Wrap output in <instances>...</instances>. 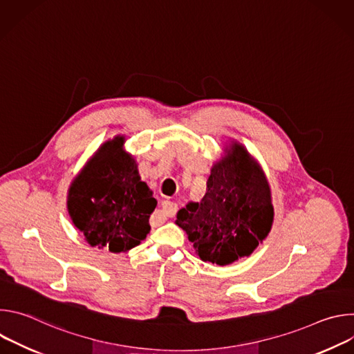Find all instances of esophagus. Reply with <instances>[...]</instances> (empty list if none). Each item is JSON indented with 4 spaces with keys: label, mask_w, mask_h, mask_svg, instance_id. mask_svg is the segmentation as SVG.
<instances>
[{
    "label": "esophagus",
    "mask_w": 354,
    "mask_h": 354,
    "mask_svg": "<svg viewBox=\"0 0 354 354\" xmlns=\"http://www.w3.org/2000/svg\"><path fill=\"white\" fill-rule=\"evenodd\" d=\"M161 212L164 213V216H168V217H174L178 212V205L174 203V201H169V200H165L162 201V209Z\"/></svg>",
    "instance_id": "esophagus-1"
}]
</instances>
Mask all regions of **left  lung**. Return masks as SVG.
Returning a JSON list of instances; mask_svg holds the SVG:
<instances>
[{"label":"left lung","mask_w":354,"mask_h":354,"mask_svg":"<svg viewBox=\"0 0 354 354\" xmlns=\"http://www.w3.org/2000/svg\"><path fill=\"white\" fill-rule=\"evenodd\" d=\"M272 223L266 178L238 144L214 164L200 203H189L176 216L198 258L220 266L249 257L268 236Z\"/></svg>","instance_id":"1"}]
</instances>
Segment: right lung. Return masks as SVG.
Wrapping results in <instances>:
<instances>
[{
	"label": "right lung",
	"instance_id": "1",
	"mask_svg": "<svg viewBox=\"0 0 354 354\" xmlns=\"http://www.w3.org/2000/svg\"><path fill=\"white\" fill-rule=\"evenodd\" d=\"M123 137L97 149L68 192V213L92 246L126 252L149 232L157 200L140 180L134 160L123 151Z\"/></svg>",
	"mask_w": 354,
	"mask_h": 354
}]
</instances>
